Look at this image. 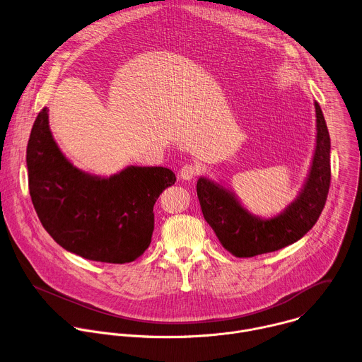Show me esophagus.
<instances>
[{
  "label": "esophagus",
  "instance_id": "obj_1",
  "mask_svg": "<svg viewBox=\"0 0 362 362\" xmlns=\"http://www.w3.org/2000/svg\"><path fill=\"white\" fill-rule=\"evenodd\" d=\"M197 175H198V168L194 167V165L187 164V165H184V167L180 170V177H181L182 180H185V181H191V180H194Z\"/></svg>",
  "mask_w": 362,
  "mask_h": 362
}]
</instances>
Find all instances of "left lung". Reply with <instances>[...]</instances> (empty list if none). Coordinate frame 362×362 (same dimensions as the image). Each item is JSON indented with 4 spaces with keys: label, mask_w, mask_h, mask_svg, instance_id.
<instances>
[{
    "label": "left lung",
    "mask_w": 362,
    "mask_h": 362,
    "mask_svg": "<svg viewBox=\"0 0 362 362\" xmlns=\"http://www.w3.org/2000/svg\"><path fill=\"white\" fill-rule=\"evenodd\" d=\"M314 105L317 135L310 171L297 198L279 214L269 218L258 216L243 205L231 188L208 177L198 178L197 195L204 218L235 257H255L291 245L320 218L331 181V141L321 107L318 103Z\"/></svg>",
    "instance_id": "obj_1"
}]
</instances>
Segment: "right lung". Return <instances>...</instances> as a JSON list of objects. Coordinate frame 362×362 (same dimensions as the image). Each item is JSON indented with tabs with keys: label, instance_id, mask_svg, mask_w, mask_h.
<instances>
[{
	"label": "right lung",
	"instance_id": "add662e5",
	"mask_svg": "<svg viewBox=\"0 0 362 362\" xmlns=\"http://www.w3.org/2000/svg\"><path fill=\"white\" fill-rule=\"evenodd\" d=\"M27 168L34 208L54 241L110 264L131 262L150 247L154 204L177 181L164 167L128 165L110 177L77 168L52 136L47 107L31 129Z\"/></svg>",
	"mask_w": 362,
	"mask_h": 362
}]
</instances>
